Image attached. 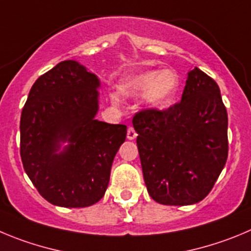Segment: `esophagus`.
Here are the masks:
<instances>
[{"label": "esophagus", "mask_w": 251, "mask_h": 251, "mask_svg": "<svg viewBox=\"0 0 251 251\" xmlns=\"http://www.w3.org/2000/svg\"><path fill=\"white\" fill-rule=\"evenodd\" d=\"M135 137H137V132L134 130V128H133V127L128 128V130H127V138H128V139H130V141H132V139H134Z\"/></svg>", "instance_id": "obj_1"}]
</instances>
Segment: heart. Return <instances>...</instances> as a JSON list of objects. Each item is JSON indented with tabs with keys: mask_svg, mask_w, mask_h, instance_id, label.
Instances as JSON below:
<instances>
[{
	"mask_svg": "<svg viewBox=\"0 0 251 251\" xmlns=\"http://www.w3.org/2000/svg\"><path fill=\"white\" fill-rule=\"evenodd\" d=\"M179 87V75L172 68L162 71H147L138 73L126 79L121 84V92L124 96L144 94L146 102L151 107H164L169 104L176 96ZM114 103L118 98H112Z\"/></svg>",
	"mask_w": 251,
	"mask_h": 251,
	"instance_id": "heart-1",
	"label": "heart"
}]
</instances>
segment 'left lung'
Segmentation results:
<instances>
[{
  "label": "left lung",
  "mask_w": 251,
  "mask_h": 251,
  "mask_svg": "<svg viewBox=\"0 0 251 251\" xmlns=\"http://www.w3.org/2000/svg\"><path fill=\"white\" fill-rule=\"evenodd\" d=\"M149 195L164 205H190L214 187L227 159V113L217 82L198 67L180 102L133 117Z\"/></svg>",
  "instance_id": "left-lung-1"
}]
</instances>
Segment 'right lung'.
Wrapping results in <instances>:
<instances>
[{
    "mask_svg": "<svg viewBox=\"0 0 251 251\" xmlns=\"http://www.w3.org/2000/svg\"><path fill=\"white\" fill-rule=\"evenodd\" d=\"M100 80L75 61L40 75L21 114L20 153L27 176L50 204L84 208L100 201L127 127L96 119ZM70 144L56 153L59 141Z\"/></svg>",
    "mask_w": 251,
    "mask_h": 251,
    "instance_id": "obj_1",
    "label": "right lung"
}]
</instances>
